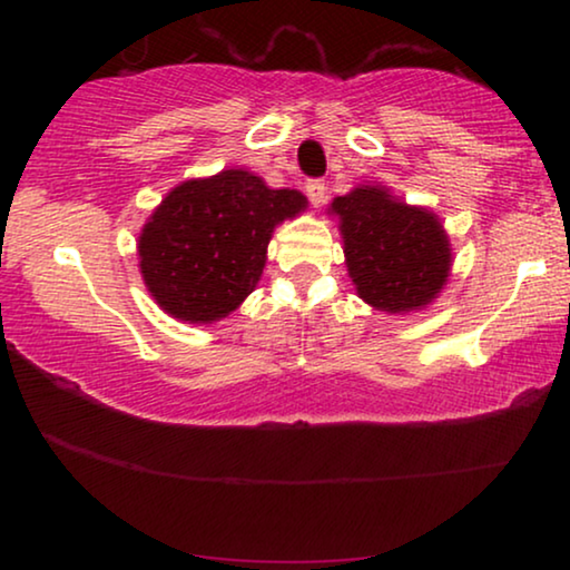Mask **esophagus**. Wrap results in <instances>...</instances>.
I'll list each match as a JSON object with an SVG mask.
<instances>
[{"mask_svg": "<svg viewBox=\"0 0 570 570\" xmlns=\"http://www.w3.org/2000/svg\"><path fill=\"white\" fill-rule=\"evenodd\" d=\"M306 194H308L311 205L318 207L326 199V184L322 181V178H311V181H306Z\"/></svg>", "mask_w": 570, "mask_h": 570, "instance_id": "1", "label": "esophagus"}]
</instances>
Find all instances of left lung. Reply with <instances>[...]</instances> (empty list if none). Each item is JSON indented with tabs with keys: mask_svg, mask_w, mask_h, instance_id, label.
Masks as SVG:
<instances>
[{
	"mask_svg": "<svg viewBox=\"0 0 570 570\" xmlns=\"http://www.w3.org/2000/svg\"><path fill=\"white\" fill-rule=\"evenodd\" d=\"M332 213L340 215L347 272L365 303L402 314L441 293L451 248L435 215L394 202L381 186H357L332 202Z\"/></svg>",
	"mask_w": 570,
	"mask_h": 570,
	"instance_id": "8db88e82",
	"label": "left lung"
}]
</instances>
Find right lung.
I'll return each mask as SVG.
<instances>
[{"instance_id":"add662e5","label":"right lung","mask_w":570,"mask_h":570,"mask_svg":"<svg viewBox=\"0 0 570 570\" xmlns=\"http://www.w3.org/2000/svg\"><path fill=\"white\" fill-rule=\"evenodd\" d=\"M306 207L295 189H269L248 170L176 186L139 236L147 291L170 316L209 324L259 283L279 220Z\"/></svg>"}]
</instances>
